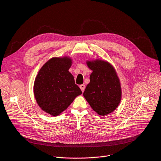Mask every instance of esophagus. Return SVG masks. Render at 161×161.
Returning <instances> with one entry per match:
<instances>
[{"label": "esophagus", "mask_w": 161, "mask_h": 161, "mask_svg": "<svg viewBox=\"0 0 161 161\" xmlns=\"http://www.w3.org/2000/svg\"><path fill=\"white\" fill-rule=\"evenodd\" d=\"M80 89H81L82 92H84V90H85V85L84 84H82V85H80Z\"/></svg>", "instance_id": "34e87169"}]
</instances>
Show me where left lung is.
<instances>
[{
    "instance_id": "left-lung-1",
    "label": "left lung",
    "mask_w": 161,
    "mask_h": 161,
    "mask_svg": "<svg viewBox=\"0 0 161 161\" xmlns=\"http://www.w3.org/2000/svg\"><path fill=\"white\" fill-rule=\"evenodd\" d=\"M87 64L92 72L83 95L98 115H108L115 110L121 101L119 78L114 68L107 61H89Z\"/></svg>"
}]
</instances>
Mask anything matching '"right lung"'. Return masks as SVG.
<instances>
[{
  "label": "right lung",
  "instance_id": "add662e5",
  "mask_svg": "<svg viewBox=\"0 0 161 161\" xmlns=\"http://www.w3.org/2000/svg\"><path fill=\"white\" fill-rule=\"evenodd\" d=\"M72 59L68 57L53 58L39 70L33 86L35 99L47 114L58 116L74 98L82 94L69 72Z\"/></svg>",
  "mask_w": 161,
  "mask_h": 161
}]
</instances>
